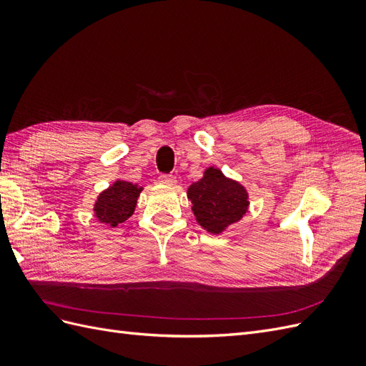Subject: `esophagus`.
<instances>
[{"label": "esophagus", "instance_id": "obj_1", "mask_svg": "<svg viewBox=\"0 0 366 366\" xmlns=\"http://www.w3.org/2000/svg\"><path fill=\"white\" fill-rule=\"evenodd\" d=\"M159 182L162 184H175L177 180H175V177L171 175V174H163V175L159 177Z\"/></svg>", "mask_w": 366, "mask_h": 366}]
</instances>
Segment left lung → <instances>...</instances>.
I'll list each match as a JSON object with an SVG mask.
<instances>
[{
  "label": "left lung",
  "instance_id": "obj_1",
  "mask_svg": "<svg viewBox=\"0 0 366 366\" xmlns=\"http://www.w3.org/2000/svg\"><path fill=\"white\" fill-rule=\"evenodd\" d=\"M197 223L209 234L219 235L246 215L249 194L241 183L227 179L218 168L210 166L200 180L187 187Z\"/></svg>",
  "mask_w": 366,
  "mask_h": 366
}]
</instances>
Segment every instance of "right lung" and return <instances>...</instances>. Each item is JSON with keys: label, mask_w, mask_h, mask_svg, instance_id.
Wrapping results in <instances>:
<instances>
[{"label": "right lung", "mask_w": 366, "mask_h": 366, "mask_svg": "<svg viewBox=\"0 0 366 366\" xmlns=\"http://www.w3.org/2000/svg\"><path fill=\"white\" fill-rule=\"evenodd\" d=\"M142 191L143 187L139 184L116 180L108 189L97 195L94 217L109 227H117L134 214L137 198Z\"/></svg>", "instance_id": "1"}]
</instances>
